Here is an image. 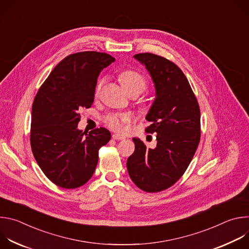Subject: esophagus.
I'll use <instances>...</instances> for the list:
<instances>
[{
    "label": "esophagus",
    "mask_w": 249,
    "mask_h": 249,
    "mask_svg": "<svg viewBox=\"0 0 249 249\" xmlns=\"http://www.w3.org/2000/svg\"><path fill=\"white\" fill-rule=\"evenodd\" d=\"M112 138H113L114 140H117V141H120V140H124V139H125V137H123V136H121V135H118V134H113V135H112Z\"/></svg>",
    "instance_id": "esophagus-1"
}]
</instances>
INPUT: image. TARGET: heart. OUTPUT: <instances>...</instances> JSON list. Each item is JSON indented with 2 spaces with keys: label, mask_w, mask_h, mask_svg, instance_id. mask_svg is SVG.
<instances>
[{
  "label": "heart",
  "mask_w": 249,
  "mask_h": 249,
  "mask_svg": "<svg viewBox=\"0 0 249 249\" xmlns=\"http://www.w3.org/2000/svg\"><path fill=\"white\" fill-rule=\"evenodd\" d=\"M119 82L124 90L129 93H137L138 95L146 90L148 82L146 78L136 71L127 70L119 75ZM105 83V79H101L95 88V92L98 93ZM131 121V117L127 114H109L104 118L105 124L116 132H123L127 124Z\"/></svg>",
  "instance_id": "heart-1"
}]
</instances>
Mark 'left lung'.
I'll use <instances>...</instances> for the list:
<instances>
[{
  "label": "left lung",
  "instance_id": "1",
  "mask_svg": "<svg viewBox=\"0 0 249 249\" xmlns=\"http://www.w3.org/2000/svg\"><path fill=\"white\" fill-rule=\"evenodd\" d=\"M143 64L155 84L156 98L146 116L157 133V147L148 149L133 138L135 151L127 160L132 181L146 192L173 185L187 169L200 142V108L182 71L171 61L152 54L134 56Z\"/></svg>",
  "mask_w": 249,
  "mask_h": 249
}]
</instances>
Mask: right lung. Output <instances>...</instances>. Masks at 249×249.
Returning <instances> with one entry per match:
<instances>
[{
    "instance_id": "add662e5",
    "label": "right lung",
    "mask_w": 249,
    "mask_h": 249,
    "mask_svg": "<svg viewBox=\"0 0 249 249\" xmlns=\"http://www.w3.org/2000/svg\"><path fill=\"white\" fill-rule=\"evenodd\" d=\"M115 59L86 51L63 59L39 89L31 111L30 145L35 160L54 184L78 188L92 176L98 150L111 138L105 128L78 129L80 110L89 108L97 78Z\"/></svg>"
}]
</instances>
